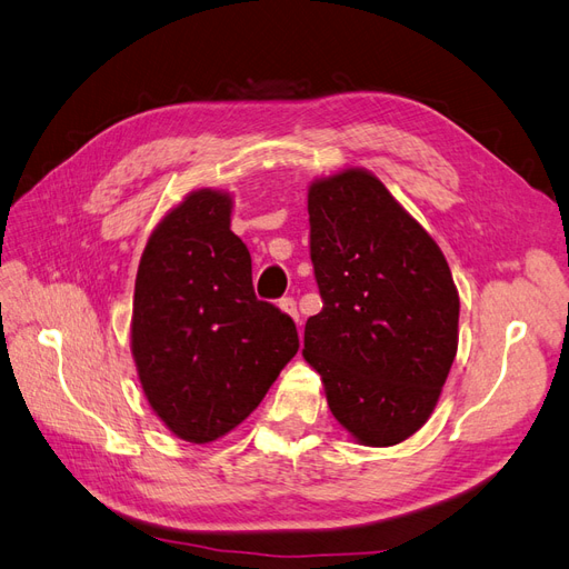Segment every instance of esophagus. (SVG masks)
Here are the masks:
<instances>
[{
    "instance_id": "1",
    "label": "esophagus",
    "mask_w": 569,
    "mask_h": 569,
    "mask_svg": "<svg viewBox=\"0 0 569 569\" xmlns=\"http://www.w3.org/2000/svg\"><path fill=\"white\" fill-rule=\"evenodd\" d=\"M280 308H282L284 313H289L291 318H295V320L299 322V308H297V301H295V299H291V297H284V299L280 301Z\"/></svg>"
}]
</instances>
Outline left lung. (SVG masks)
I'll use <instances>...</instances> for the list:
<instances>
[{
	"mask_svg": "<svg viewBox=\"0 0 569 569\" xmlns=\"http://www.w3.org/2000/svg\"><path fill=\"white\" fill-rule=\"evenodd\" d=\"M308 222L322 311L306 322L303 358L360 443H401L435 410L458 351L451 268L368 170L313 182Z\"/></svg>",
	"mask_w": 569,
	"mask_h": 569,
	"instance_id": "obj_1",
	"label": "left lung"
}]
</instances>
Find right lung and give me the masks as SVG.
<instances>
[{"label":"right lung","mask_w":569,"mask_h":569,"mask_svg":"<svg viewBox=\"0 0 569 569\" xmlns=\"http://www.w3.org/2000/svg\"><path fill=\"white\" fill-rule=\"evenodd\" d=\"M232 201L189 194L149 237L134 282L132 356L153 412L192 443L228 435L299 351L297 325L258 301Z\"/></svg>","instance_id":"right-lung-1"}]
</instances>
